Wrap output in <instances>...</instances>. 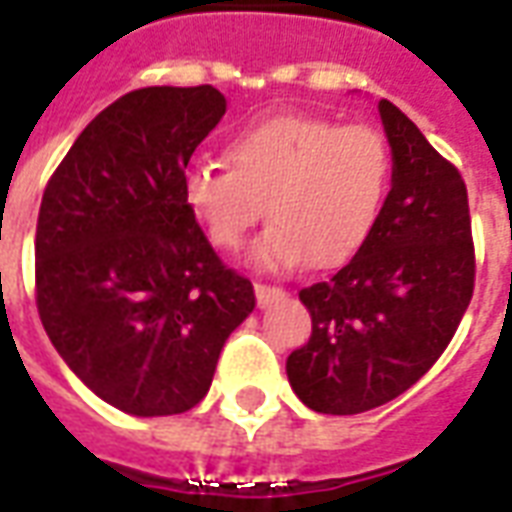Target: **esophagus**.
Here are the masks:
<instances>
[{
  "instance_id": "34e87169",
  "label": "esophagus",
  "mask_w": 512,
  "mask_h": 512,
  "mask_svg": "<svg viewBox=\"0 0 512 512\" xmlns=\"http://www.w3.org/2000/svg\"><path fill=\"white\" fill-rule=\"evenodd\" d=\"M255 296H257V307H268V304H274L277 299H282V296H285V290L274 288V285H263V282H257Z\"/></svg>"
}]
</instances>
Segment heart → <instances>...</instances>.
<instances>
[{
  "label": "heart",
  "instance_id": "1",
  "mask_svg": "<svg viewBox=\"0 0 512 512\" xmlns=\"http://www.w3.org/2000/svg\"><path fill=\"white\" fill-rule=\"evenodd\" d=\"M227 161L186 169L183 200L224 252H238L268 211L274 222L255 246L266 268L351 263L376 230L392 178L376 128L321 115L252 123L227 142Z\"/></svg>",
  "mask_w": 512,
  "mask_h": 512
}]
</instances>
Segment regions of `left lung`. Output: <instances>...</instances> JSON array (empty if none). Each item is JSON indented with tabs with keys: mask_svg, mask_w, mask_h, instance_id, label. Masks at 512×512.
Returning <instances> with one entry per match:
<instances>
[{
	"mask_svg": "<svg viewBox=\"0 0 512 512\" xmlns=\"http://www.w3.org/2000/svg\"><path fill=\"white\" fill-rule=\"evenodd\" d=\"M392 189L362 252L299 293L312 315L288 381L318 414L384 406L444 354L474 290L469 197L461 172L386 98Z\"/></svg>",
	"mask_w": 512,
	"mask_h": 512,
	"instance_id": "8db88e82",
	"label": "left lung"
}]
</instances>
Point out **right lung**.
Segmentation results:
<instances>
[{"mask_svg":"<svg viewBox=\"0 0 512 512\" xmlns=\"http://www.w3.org/2000/svg\"><path fill=\"white\" fill-rule=\"evenodd\" d=\"M227 112L211 87H142L106 106L43 191L35 301L51 345L109 406L169 417L211 389L252 282L183 200L191 153Z\"/></svg>","mask_w":512,"mask_h":512,"instance_id":"1","label":"right lung"}]
</instances>
